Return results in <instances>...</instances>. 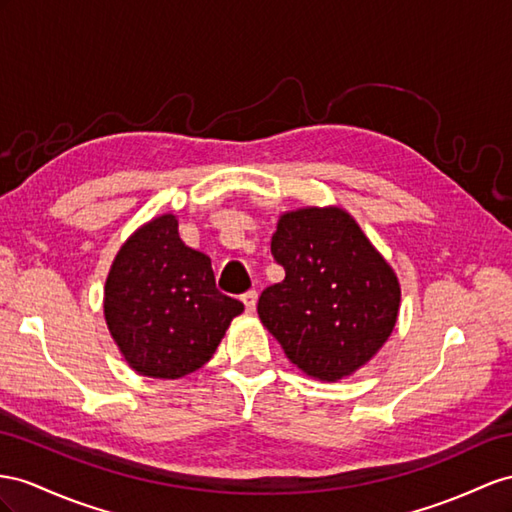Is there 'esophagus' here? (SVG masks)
I'll use <instances>...</instances> for the list:
<instances>
[{"label":"esophagus","mask_w":512,"mask_h":512,"mask_svg":"<svg viewBox=\"0 0 512 512\" xmlns=\"http://www.w3.org/2000/svg\"><path fill=\"white\" fill-rule=\"evenodd\" d=\"M242 303H244V307H246V311L248 313H253L255 311V307H257V292H246L244 296H242Z\"/></svg>","instance_id":"esophagus-1"}]
</instances>
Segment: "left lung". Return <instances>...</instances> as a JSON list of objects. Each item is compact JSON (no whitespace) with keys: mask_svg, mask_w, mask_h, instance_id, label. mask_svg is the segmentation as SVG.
<instances>
[{"mask_svg":"<svg viewBox=\"0 0 512 512\" xmlns=\"http://www.w3.org/2000/svg\"><path fill=\"white\" fill-rule=\"evenodd\" d=\"M270 251L285 279L261 292V324L307 376L335 383L355 374L396 326V272L335 205L281 214Z\"/></svg>","mask_w":512,"mask_h":512,"instance_id":"1","label":"left lung"}]
</instances>
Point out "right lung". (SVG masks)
<instances>
[{
    "label": "right lung",
    "instance_id": "right-lung-1",
    "mask_svg": "<svg viewBox=\"0 0 512 512\" xmlns=\"http://www.w3.org/2000/svg\"><path fill=\"white\" fill-rule=\"evenodd\" d=\"M242 311L216 290L212 259L181 242L173 214L129 235L103 290V316L129 368L162 381L203 368Z\"/></svg>",
    "mask_w": 512,
    "mask_h": 512
}]
</instances>
